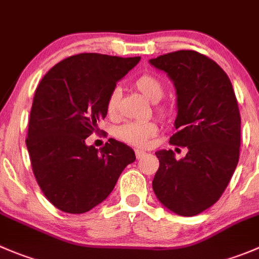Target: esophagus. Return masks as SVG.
Wrapping results in <instances>:
<instances>
[{"label": "esophagus", "instance_id": "1", "mask_svg": "<svg viewBox=\"0 0 259 259\" xmlns=\"http://www.w3.org/2000/svg\"><path fill=\"white\" fill-rule=\"evenodd\" d=\"M145 154L144 150H140V149H135V155H137V158L139 159V158H142L143 155Z\"/></svg>", "mask_w": 259, "mask_h": 259}]
</instances>
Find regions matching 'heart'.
Here are the masks:
<instances>
[{"instance_id": "b5f03b06", "label": "heart", "mask_w": 259, "mask_h": 259, "mask_svg": "<svg viewBox=\"0 0 259 259\" xmlns=\"http://www.w3.org/2000/svg\"><path fill=\"white\" fill-rule=\"evenodd\" d=\"M134 86L143 96L152 102H157L164 94V87L160 79L154 74L144 73L134 81ZM120 99V89L115 87L109 94L106 100V111L109 115L116 112ZM159 112H164V109H159ZM158 126L153 121H129L120 125L115 130V135L119 140L135 147H145L149 140L157 134Z\"/></svg>"}]
</instances>
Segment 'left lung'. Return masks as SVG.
Returning a JSON list of instances; mask_svg holds the SVG:
<instances>
[{
	"mask_svg": "<svg viewBox=\"0 0 259 259\" xmlns=\"http://www.w3.org/2000/svg\"><path fill=\"white\" fill-rule=\"evenodd\" d=\"M167 73L177 95V133L169 143L187 147L177 160L158 150L153 191L160 204L181 217H193L215 204L239 160L240 114L232 82L214 60L193 50L150 59Z\"/></svg>",
	"mask_w": 259,
	"mask_h": 259,
	"instance_id": "8db88e82",
	"label": "left lung"
}]
</instances>
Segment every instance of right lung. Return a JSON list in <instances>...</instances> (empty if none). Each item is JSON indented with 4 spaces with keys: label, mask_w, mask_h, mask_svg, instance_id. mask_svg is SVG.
Wrapping results in <instances>:
<instances>
[{
    "label": "right lung",
    "mask_w": 259,
    "mask_h": 259,
    "mask_svg": "<svg viewBox=\"0 0 259 259\" xmlns=\"http://www.w3.org/2000/svg\"><path fill=\"white\" fill-rule=\"evenodd\" d=\"M140 57L97 53L72 55L55 64L35 91L26 147L42 193L57 209L83 214L101 204L120 175L135 160L134 150L109 139L101 149L86 144L107 115L112 89Z\"/></svg>",
    "instance_id": "obj_1"
}]
</instances>
